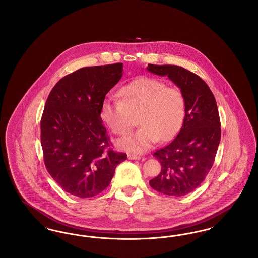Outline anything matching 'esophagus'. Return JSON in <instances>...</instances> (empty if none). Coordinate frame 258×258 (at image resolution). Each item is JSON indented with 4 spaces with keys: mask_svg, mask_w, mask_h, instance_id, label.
Masks as SVG:
<instances>
[{
    "mask_svg": "<svg viewBox=\"0 0 258 258\" xmlns=\"http://www.w3.org/2000/svg\"><path fill=\"white\" fill-rule=\"evenodd\" d=\"M127 158H128V160H141V157H140V156H137V155H135V154H128V155H127Z\"/></svg>",
    "mask_w": 258,
    "mask_h": 258,
    "instance_id": "obj_1",
    "label": "esophagus"
}]
</instances>
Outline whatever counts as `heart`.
<instances>
[{
  "instance_id": "obj_1",
  "label": "heart",
  "mask_w": 258,
  "mask_h": 258,
  "mask_svg": "<svg viewBox=\"0 0 258 258\" xmlns=\"http://www.w3.org/2000/svg\"><path fill=\"white\" fill-rule=\"evenodd\" d=\"M122 99L105 98L100 118L116 135H126L135 125V133L120 138L117 146L132 153H143L158 140H172L181 131L185 116V99L179 88L166 87L160 79L139 77L120 90Z\"/></svg>"
}]
</instances>
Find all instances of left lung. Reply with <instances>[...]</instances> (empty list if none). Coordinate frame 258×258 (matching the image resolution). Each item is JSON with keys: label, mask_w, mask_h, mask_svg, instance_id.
<instances>
[{"label": "left lung", "mask_w": 258, "mask_h": 258, "mask_svg": "<svg viewBox=\"0 0 258 258\" xmlns=\"http://www.w3.org/2000/svg\"><path fill=\"white\" fill-rule=\"evenodd\" d=\"M147 71L167 76L185 99L183 126L170 144L154 154L161 170L149 183L162 195L183 197L204 181L215 161L221 141L217 101L205 81L182 67L149 63Z\"/></svg>", "instance_id": "1"}]
</instances>
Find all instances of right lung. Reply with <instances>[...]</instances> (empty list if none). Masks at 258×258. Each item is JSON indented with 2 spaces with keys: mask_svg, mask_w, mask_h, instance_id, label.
<instances>
[{
  "mask_svg": "<svg viewBox=\"0 0 258 258\" xmlns=\"http://www.w3.org/2000/svg\"><path fill=\"white\" fill-rule=\"evenodd\" d=\"M123 76V63L82 68L50 92L40 121L47 171L61 188L80 198L104 190L126 155L115 153L100 118L106 94Z\"/></svg>",
  "mask_w": 258,
  "mask_h": 258,
  "instance_id": "add662e5",
  "label": "right lung"
}]
</instances>
